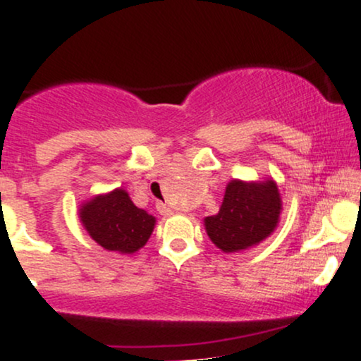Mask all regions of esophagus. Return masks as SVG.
I'll return each instance as SVG.
<instances>
[{
  "instance_id": "1",
  "label": "esophagus",
  "mask_w": 361,
  "mask_h": 361,
  "mask_svg": "<svg viewBox=\"0 0 361 361\" xmlns=\"http://www.w3.org/2000/svg\"><path fill=\"white\" fill-rule=\"evenodd\" d=\"M157 211H159L162 216H171L172 214V209L169 207L167 204H164V202H157Z\"/></svg>"
}]
</instances>
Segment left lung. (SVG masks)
<instances>
[{
    "label": "left lung",
    "instance_id": "1",
    "mask_svg": "<svg viewBox=\"0 0 361 361\" xmlns=\"http://www.w3.org/2000/svg\"><path fill=\"white\" fill-rule=\"evenodd\" d=\"M281 209L274 180H231L219 213L204 219L207 236L223 252H240L260 243L275 230Z\"/></svg>",
    "mask_w": 361,
    "mask_h": 361
}]
</instances>
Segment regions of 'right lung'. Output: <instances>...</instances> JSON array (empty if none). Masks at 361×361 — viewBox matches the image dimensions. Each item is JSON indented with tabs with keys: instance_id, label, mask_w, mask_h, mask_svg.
Segmentation results:
<instances>
[{
	"instance_id": "1",
	"label": "right lung",
	"mask_w": 361,
	"mask_h": 361,
	"mask_svg": "<svg viewBox=\"0 0 361 361\" xmlns=\"http://www.w3.org/2000/svg\"><path fill=\"white\" fill-rule=\"evenodd\" d=\"M80 221L91 238L103 248L135 253L150 238L155 218L135 206L125 190L116 189L84 204Z\"/></svg>"
}]
</instances>
